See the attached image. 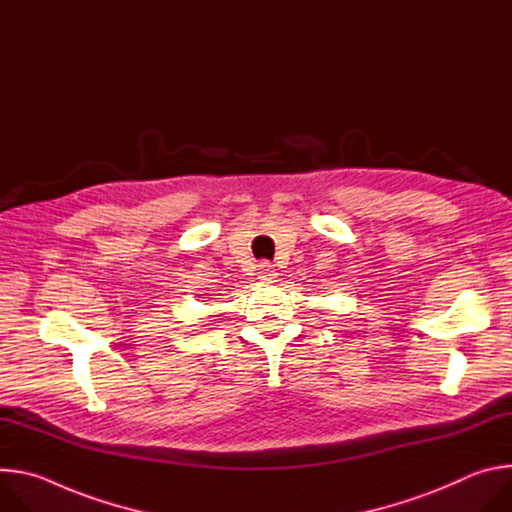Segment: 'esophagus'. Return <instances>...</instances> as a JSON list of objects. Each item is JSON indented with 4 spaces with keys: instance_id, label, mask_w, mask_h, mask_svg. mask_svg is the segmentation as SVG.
Wrapping results in <instances>:
<instances>
[{
    "instance_id": "1",
    "label": "esophagus",
    "mask_w": 512,
    "mask_h": 512,
    "mask_svg": "<svg viewBox=\"0 0 512 512\" xmlns=\"http://www.w3.org/2000/svg\"><path fill=\"white\" fill-rule=\"evenodd\" d=\"M275 277H277V273L273 271V265H271V263H267V261L259 263V279H261L263 283H273Z\"/></svg>"
}]
</instances>
